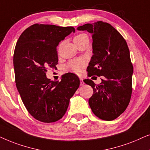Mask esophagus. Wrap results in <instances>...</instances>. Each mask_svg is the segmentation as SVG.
Returning a JSON list of instances; mask_svg holds the SVG:
<instances>
[{"instance_id": "obj_1", "label": "esophagus", "mask_w": 150, "mask_h": 150, "mask_svg": "<svg viewBox=\"0 0 150 150\" xmlns=\"http://www.w3.org/2000/svg\"><path fill=\"white\" fill-rule=\"evenodd\" d=\"M79 79H80V85L83 86V84H84V82H83V79L82 78H79Z\"/></svg>"}]
</instances>
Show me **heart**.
Here are the masks:
<instances>
[{
	"label": "heart",
	"instance_id": "heart-1",
	"mask_svg": "<svg viewBox=\"0 0 150 150\" xmlns=\"http://www.w3.org/2000/svg\"><path fill=\"white\" fill-rule=\"evenodd\" d=\"M89 40L88 36L86 33H81L77 34L76 36L74 38V42L75 45H79L81 42L84 40ZM86 66V62L83 59H75L73 60H71L68 62L64 66V69L66 71L71 72L76 74H79L81 73L83 68Z\"/></svg>",
	"mask_w": 150,
	"mask_h": 150
}]
</instances>
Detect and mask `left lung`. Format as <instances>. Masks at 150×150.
Segmentation results:
<instances>
[{"instance_id":"1","label":"left lung","mask_w":150,"mask_h":150,"mask_svg":"<svg viewBox=\"0 0 150 150\" xmlns=\"http://www.w3.org/2000/svg\"><path fill=\"white\" fill-rule=\"evenodd\" d=\"M77 29L92 33L93 55L88 75L101 79L99 84L90 79L83 80L93 89L89 105L99 119L114 120L127 108L132 91L133 66L127 42L117 29L102 21L85 24Z\"/></svg>"}]
</instances>
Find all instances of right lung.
I'll list each match as a JSON object with an SVG mask.
<instances>
[{"instance_id": "add662e5", "label": "right lung", "mask_w": 150, "mask_h": 150, "mask_svg": "<svg viewBox=\"0 0 150 150\" xmlns=\"http://www.w3.org/2000/svg\"><path fill=\"white\" fill-rule=\"evenodd\" d=\"M73 31V27L36 23L23 32L16 45L13 67L17 89L29 113L41 122L53 123L62 118L79 86V77L74 73L63 75L59 82L46 77L49 68H56L59 43Z\"/></svg>"}]
</instances>
